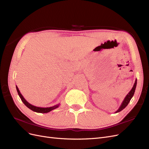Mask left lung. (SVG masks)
<instances>
[{
  "label": "left lung",
  "instance_id": "1",
  "mask_svg": "<svg viewBox=\"0 0 149 149\" xmlns=\"http://www.w3.org/2000/svg\"><path fill=\"white\" fill-rule=\"evenodd\" d=\"M136 86H137V79H136V81H135V83L133 86L132 89L130 90L129 93L127 94V95H126V96L124 98V100H123V102H122L121 105L120 106L119 108L115 112V113H117V112H119L121 111L122 110H123L124 108L128 105V104L129 103L130 100H131L132 97L134 96V93H135V90H136Z\"/></svg>",
  "mask_w": 149,
  "mask_h": 149
}]
</instances>
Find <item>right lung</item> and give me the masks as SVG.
Listing matches in <instances>:
<instances>
[{"label":"right lung","mask_w":149,"mask_h":149,"mask_svg":"<svg viewBox=\"0 0 149 149\" xmlns=\"http://www.w3.org/2000/svg\"><path fill=\"white\" fill-rule=\"evenodd\" d=\"M16 89H17L18 94H19V97H20L22 101L24 102V104L26 107L34 112H38V113H48V112H50L51 111L56 109V108H58L60 106V104H56L55 106H53L52 107H41L35 106L32 104H30L29 102L26 101V100L24 97V96H22V94L20 93L19 89L17 86H16Z\"/></svg>","instance_id":"1"}]
</instances>
